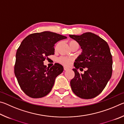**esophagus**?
Here are the masks:
<instances>
[{
	"label": "esophagus",
	"mask_w": 124,
	"mask_h": 124,
	"mask_svg": "<svg viewBox=\"0 0 124 124\" xmlns=\"http://www.w3.org/2000/svg\"><path fill=\"white\" fill-rule=\"evenodd\" d=\"M64 70H70V68H69L68 67H67L64 66Z\"/></svg>",
	"instance_id": "1"
}]
</instances>
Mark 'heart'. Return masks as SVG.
<instances>
[{
	"label": "heart",
	"instance_id": "b5f03b06",
	"mask_svg": "<svg viewBox=\"0 0 124 124\" xmlns=\"http://www.w3.org/2000/svg\"><path fill=\"white\" fill-rule=\"evenodd\" d=\"M69 44H70V47H72L73 46H74L75 45H78V44L77 42L75 41V40H70V42H69ZM59 45H60V43H58L56 45L55 49H57ZM73 59L71 57H64V56H61V57H60L58 58L57 62L62 64L65 65V66H69V65H70V64L71 63V62L73 61Z\"/></svg>",
	"mask_w": 124,
	"mask_h": 124
}]
</instances>
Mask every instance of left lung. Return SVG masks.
I'll use <instances>...</instances> for the list:
<instances>
[{
    "label": "left lung",
    "instance_id": "obj_1",
    "mask_svg": "<svg viewBox=\"0 0 124 124\" xmlns=\"http://www.w3.org/2000/svg\"><path fill=\"white\" fill-rule=\"evenodd\" d=\"M70 37L82 49L74 63L75 76L70 82L71 88L80 98H93L101 93L112 77L113 60L109 47L104 40L91 32ZM85 68L87 70L80 74L77 70L82 71Z\"/></svg>",
    "mask_w": 124,
    "mask_h": 124
}]
</instances>
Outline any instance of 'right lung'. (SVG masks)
Returning a JSON list of instances; mask_svg holds the SVG:
<instances>
[{
	"label": "right lung",
	"instance_id": "1",
	"mask_svg": "<svg viewBox=\"0 0 124 124\" xmlns=\"http://www.w3.org/2000/svg\"><path fill=\"white\" fill-rule=\"evenodd\" d=\"M66 38L45 31L29 35L22 41L16 52L14 72L21 89L29 97L41 98L51 91L56 78L62 73L63 67L55 63L47 68L44 61L54 54V44Z\"/></svg>",
	"mask_w": 124,
	"mask_h": 124
}]
</instances>
